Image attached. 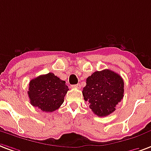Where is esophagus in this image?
<instances>
[{
	"label": "esophagus",
	"mask_w": 151,
	"mask_h": 151,
	"mask_svg": "<svg viewBox=\"0 0 151 151\" xmlns=\"http://www.w3.org/2000/svg\"><path fill=\"white\" fill-rule=\"evenodd\" d=\"M73 88H80V84H77V85H73Z\"/></svg>",
	"instance_id": "34e87169"
}]
</instances>
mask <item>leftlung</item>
I'll use <instances>...</instances> for the list:
<instances>
[{"instance_id":"obj_1","label":"left lung","mask_w":151,"mask_h":151,"mask_svg":"<svg viewBox=\"0 0 151 151\" xmlns=\"http://www.w3.org/2000/svg\"><path fill=\"white\" fill-rule=\"evenodd\" d=\"M124 82L121 76L110 70L96 71L86 79L84 99L98 116H107L116 110L124 97Z\"/></svg>"}]
</instances>
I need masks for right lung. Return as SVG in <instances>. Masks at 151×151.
<instances>
[{"instance_id":"obj_1","label":"right lung","mask_w":151,"mask_h":151,"mask_svg":"<svg viewBox=\"0 0 151 151\" xmlns=\"http://www.w3.org/2000/svg\"><path fill=\"white\" fill-rule=\"evenodd\" d=\"M68 90L65 81L49 73L32 79L27 94L32 106L45 112H51L63 104Z\"/></svg>"}]
</instances>
